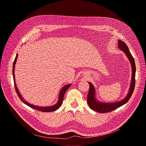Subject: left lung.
<instances>
[{"instance_id": "obj_1", "label": "left lung", "mask_w": 146, "mask_h": 146, "mask_svg": "<svg viewBox=\"0 0 146 146\" xmlns=\"http://www.w3.org/2000/svg\"><path fill=\"white\" fill-rule=\"evenodd\" d=\"M118 42H119L118 43L119 48L121 50L124 52L126 56L127 57L129 60H130L131 65L132 76H131V80L130 83V89H129L128 94L126 96V97L124 99H123L121 101L115 102V103H103V102H100L96 99L95 89L93 85L91 83L89 82L90 87H89L88 96H87V104H88L91 109L97 112L101 113H105L110 112L117 109V108H120V106L125 104L129 100L134 92V87H135V70H136L134 58L133 57L131 54L130 53V50L129 49V47H127V45H126V44L120 40H119Z\"/></svg>"}]
</instances>
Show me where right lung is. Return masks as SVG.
I'll list each match as a JSON object with an SVG mask.
<instances>
[{"label": "right lung", "instance_id": "right-lung-1", "mask_svg": "<svg viewBox=\"0 0 146 146\" xmlns=\"http://www.w3.org/2000/svg\"><path fill=\"white\" fill-rule=\"evenodd\" d=\"M17 56L18 55L17 54L16 56V57H15V60L13 62L12 72H13V80H14L15 88L16 92V93L17 94V96H19V99H20L25 104H26V105H27L28 106L30 107V108H32L33 109L38 110V111H42V112H51V111H56V110H57L61 106V105H62V104L63 103V98H64V95L65 94V92H66V90L68 89L69 88V87L70 86L71 84H69L64 86L63 87V88L61 89L60 92L59 93V100H58L57 103L55 105H53V106H48V107H38V106H36L35 105H33V104H31L30 103H27L25 100H23V98L22 97L21 94H20V92H19V90L17 89V87L16 86V84L15 83V64H16V60H17Z\"/></svg>", "mask_w": 146, "mask_h": 146}]
</instances>
